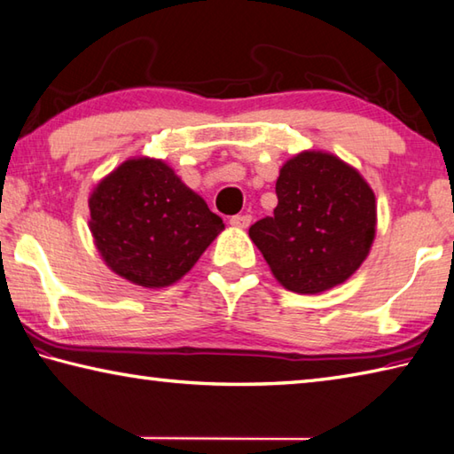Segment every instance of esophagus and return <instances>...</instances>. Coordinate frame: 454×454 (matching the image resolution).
<instances>
[{"label": "esophagus", "instance_id": "1", "mask_svg": "<svg viewBox=\"0 0 454 454\" xmlns=\"http://www.w3.org/2000/svg\"><path fill=\"white\" fill-rule=\"evenodd\" d=\"M250 222H252L250 214H236V216L230 218V224L234 228H248Z\"/></svg>", "mask_w": 454, "mask_h": 454}]
</instances>
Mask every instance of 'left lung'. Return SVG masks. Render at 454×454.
Here are the masks:
<instances>
[{"instance_id": "1", "label": "left lung", "mask_w": 454, "mask_h": 454, "mask_svg": "<svg viewBox=\"0 0 454 454\" xmlns=\"http://www.w3.org/2000/svg\"><path fill=\"white\" fill-rule=\"evenodd\" d=\"M274 216L250 226L271 274L286 290L319 294L364 263L375 238V194L337 156L303 151L279 168Z\"/></svg>"}]
</instances>
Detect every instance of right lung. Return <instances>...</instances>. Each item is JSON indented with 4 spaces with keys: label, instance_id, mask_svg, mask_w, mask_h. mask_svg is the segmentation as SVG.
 <instances>
[{
    "label": "right lung",
    "instance_id": "right-lung-1",
    "mask_svg": "<svg viewBox=\"0 0 454 454\" xmlns=\"http://www.w3.org/2000/svg\"><path fill=\"white\" fill-rule=\"evenodd\" d=\"M89 228L114 274L143 287L178 282L224 222L168 164L129 159L95 186Z\"/></svg>",
    "mask_w": 454,
    "mask_h": 454
}]
</instances>
